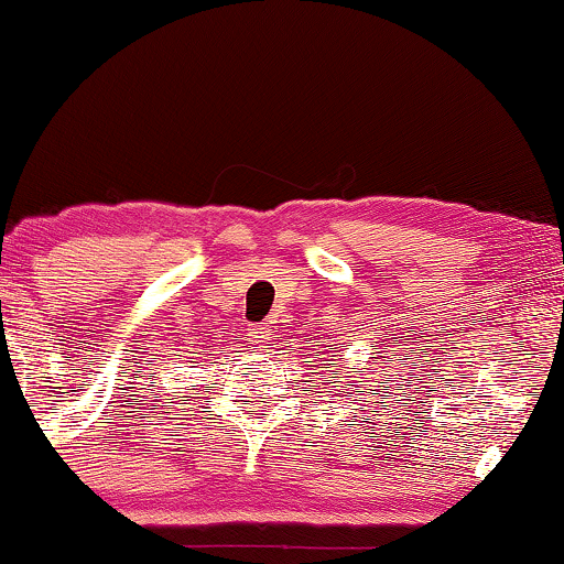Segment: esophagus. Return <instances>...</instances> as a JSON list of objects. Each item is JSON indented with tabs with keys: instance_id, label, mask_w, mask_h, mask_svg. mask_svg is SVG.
I'll return each mask as SVG.
<instances>
[{
	"instance_id": "esophagus-1",
	"label": "esophagus",
	"mask_w": 564,
	"mask_h": 564,
	"mask_svg": "<svg viewBox=\"0 0 564 564\" xmlns=\"http://www.w3.org/2000/svg\"><path fill=\"white\" fill-rule=\"evenodd\" d=\"M251 338H254L257 348H267V343L272 340V330H269V325H254L251 328Z\"/></svg>"
}]
</instances>
